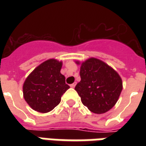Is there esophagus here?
Returning a JSON list of instances; mask_svg holds the SVG:
<instances>
[{"label":"esophagus","instance_id":"esophagus-1","mask_svg":"<svg viewBox=\"0 0 146 146\" xmlns=\"http://www.w3.org/2000/svg\"><path fill=\"white\" fill-rule=\"evenodd\" d=\"M75 86H76V83H73V84H70V87L71 88H75Z\"/></svg>","mask_w":146,"mask_h":146}]
</instances>
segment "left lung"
Wrapping results in <instances>:
<instances>
[{"label": "left lung", "instance_id": "1", "mask_svg": "<svg viewBox=\"0 0 146 146\" xmlns=\"http://www.w3.org/2000/svg\"><path fill=\"white\" fill-rule=\"evenodd\" d=\"M80 64V81L75 90L82 103L97 114L106 113L115 106L122 92V80L116 71L104 62L90 58Z\"/></svg>", "mask_w": 146, "mask_h": 146}]
</instances>
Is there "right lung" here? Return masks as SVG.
Segmentation results:
<instances>
[{
  "mask_svg": "<svg viewBox=\"0 0 146 146\" xmlns=\"http://www.w3.org/2000/svg\"><path fill=\"white\" fill-rule=\"evenodd\" d=\"M62 62L51 58L39 65L25 80L23 97L39 113H48L60 103L61 97L70 86L60 73Z\"/></svg>",
  "mask_w": 146,
  "mask_h": 146,
  "instance_id": "right-lung-1",
  "label": "right lung"
}]
</instances>
